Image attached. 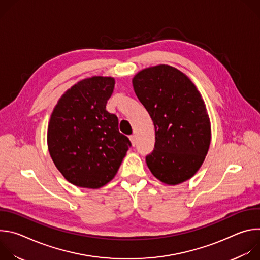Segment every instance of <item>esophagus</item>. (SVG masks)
<instances>
[{
  "mask_svg": "<svg viewBox=\"0 0 260 260\" xmlns=\"http://www.w3.org/2000/svg\"><path fill=\"white\" fill-rule=\"evenodd\" d=\"M129 140H131V142H132L133 146H135V145H136V136H135V135H131V136H129Z\"/></svg>",
  "mask_w": 260,
  "mask_h": 260,
  "instance_id": "esophagus-1",
  "label": "esophagus"
}]
</instances>
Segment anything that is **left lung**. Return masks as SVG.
I'll use <instances>...</instances> for the list:
<instances>
[{
    "label": "left lung",
    "instance_id": "left-lung-1",
    "mask_svg": "<svg viewBox=\"0 0 260 260\" xmlns=\"http://www.w3.org/2000/svg\"><path fill=\"white\" fill-rule=\"evenodd\" d=\"M133 85L155 128L154 150L146 156L148 168L169 185L190 179L204 162L211 142L210 119L196 85L167 64L142 70Z\"/></svg>",
    "mask_w": 260,
    "mask_h": 260
}]
</instances>
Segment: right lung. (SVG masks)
<instances>
[{"instance_id": "1", "label": "right lung", "mask_w": 260, "mask_h": 260, "mask_svg": "<svg viewBox=\"0 0 260 260\" xmlns=\"http://www.w3.org/2000/svg\"><path fill=\"white\" fill-rule=\"evenodd\" d=\"M115 81L94 76L68 89L50 117L47 142L50 156L72 184L100 188L116 175L129 139L118 129V118L106 110Z\"/></svg>"}]
</instances>
